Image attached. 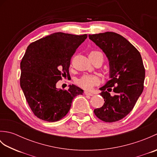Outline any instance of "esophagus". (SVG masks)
I'll return each instance as SVG.
<instances>
[{
	"label": "esophagus",
	"mask_w": 157,
	"mask_h": 157,
	"mask_svg": "<svg viewBox=\"0 0 157 157\" xmlns=\"http://www.w3.org/2000/svg\"><path fill=\"white\" fill-rule=\"evenodd\" d=\"M84 94H85L86 95L90 96H92L94 95V94H93V93H92V92H88V91H85V92H84Z\"/></svg>",
	"instance_id": "esophagus-1"
}]
</instances>
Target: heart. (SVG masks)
Returning <instances> with one entry per match:
<instances>
[{
  "mask_svg": "<svg viewBox=\"0 0 157 157\" xmlns=\"http://www.w3.org/2000/svg\"><path fill=\"white\" fill-rule=\"evenodd\" d=\"M98 54H102L101 52L99 51H92L90 53L89 55H96ZM98 83V78L96 76L91 75H83L81 78H79L78 81V85L80 87L86 89L90 90L94 86L96 85Z\"/></svg>",
  "mask_w": 157,
  "mask_h": 157,
  "instance_id": "b5f03b06",
  "label": "heart"
}]
</instances>
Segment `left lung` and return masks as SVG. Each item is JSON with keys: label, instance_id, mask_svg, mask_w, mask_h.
<instances>
[{"label": "left lung", "instance_id": "1", "mask_svg": "<svg viewBox=\"0 0 157 157\" xmlns=\"http://www.w3.org/2000/svg\"><path fill=\"white\" fill-rule=\"evenodd\" d=\"M88 36L108 58L111 78L100 88L105 103L94 110V114L105 122L119 121L134 107L144 90L145 69L141 55L117 33L107 32Z\"/></svg>", "mask_w": 157, "mask_h": 157}]
</instances>
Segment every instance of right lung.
<instances>
[{
    "mask_svg": "<svg viewBox=\"0 0 157 157\" xmlns=\"http://www.w3.org/2000/svg\"><path fill=\"white\" fill-rule=\"evenodd\" d=\"M87 34L54 33L29 44L20 63V86L29 107L38 118L57 121L67 114L73 99L83 90L70 85L58 89L56 82L69 76L71 56Z\"/></svg>",
    "mask_w": 157,
    "mask_h": 157,
    "instance_id": "obj_1",
    "label": "right lung"
}]
</instances>
